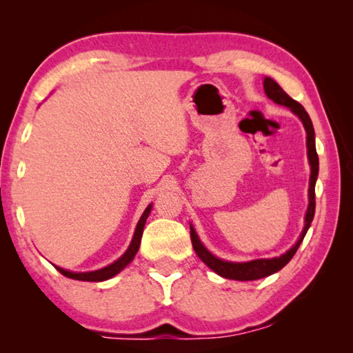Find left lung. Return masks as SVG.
I'll return each mask as SVG.
<instances>
[{
	"mask_svg": "<svg viewBox=\"0 0 353 353\" xmlns=\"http://www.w3.org/2000/svg\"><path fill=\"white\" fill-rule=\"evenodd\" d=\"M263 88H265V93L268 98L272 99L276 104L288 107V109L294 113V115H297L307 132V155H308V163H310V170H312V172H310L308 207H307V213H305V225H303L301 236H299L296 244H292V248H290L285 254H282L280 256H272V259H256V260H250V261H227L223 259H218L216 255H213L199 240L194 227L190 224L191 243H193V249H194V252L198 254L199 259L204 261L212 271L216 272L218 276L224 277V279H232V280H243V282H246V280H259V279L271 276V274L282 270L286 263H290V260L294 256L296 250L299 249V246H301L302 240L305 238L310 225H312V221L314 218V207H316L314 185H316V179H318V172H319V159H318V154H316L314 129H313L312 119H310L307 110L303 109V107L299 104L297 101L288 97V94L283 92V88L280 87L279 83L272 79V77L266 76L265 79H263Z\"/></svg>",
	"mask_w": 353,
	"mask_h": 353,
	"instance_id": "1",
	"label": "left lung"
}]
</instances>
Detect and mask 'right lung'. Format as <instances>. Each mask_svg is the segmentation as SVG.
Listing matches in <instances>:
<instances>
[{
	"mask_svg": "<svg viewBox=\"0 0 353 353\" xmlns=\"http://www.w3.org/2000/svg\"><path fill=\"white\" fill-rule=\"evenodd\" d=\"M152 210V204H149L146 207V210L143 212L141 218L139 221V224L135 227V232H134V236H132V241H130L129 248L126 249V252H124L121 256H119L118 260H115L110 265H107L104 268H101V270L97 271H88V272H73V271H68V270H63L61 266H56V270L63 274L65 277L68 279H74V280H82V282H104V280H109L113 276H117L118 272H121L124 268H126L130 261L134 260L135 254L139 252L140 249V241H141V235H143V229H145V224H146V219L149 216V213Z\"/></svg>",
	"mask_w": 353,
	"mask_h": 353,
	"instance_id": "obj_1",
	"label": "right lung"
}]
</instances>
